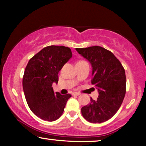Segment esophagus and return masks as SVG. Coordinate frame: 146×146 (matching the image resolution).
<instances>
[{
	"mask_svg": "<svg viewBox=\"0 0 146 146\" xmlns=\"http://www.w3.org/2000/svg\"><path fill=\"white\" fill-rule=\"evenodd\" d=\"M73 95L74 96H79V95H80V94L78 93V92H74Z\"/></svg>",
	"mask_w": 146,
	"mask_h": 146,
	"instance_id": "esophagus-1",
	"label": "esophagus"
}]
</instances>
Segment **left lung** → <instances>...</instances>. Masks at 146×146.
Listing matches in <instances>:
<instances>
[{
	"label": "left lung",
	"instance_id": "8db88e82",
	"mask_svg": "<svg viewBox=\"0 0 146 146\" xmlns=\"http://www.w3.org/2000/svg\"><path fill=\"white\" fill-rule=\"evenodd\" d=\"M76 51L90 62L92 67V84L98 89L96 100L90 99L82 108L83 117L91 123H102L113 117L124 98L126 91L125 70L111 52L98 46Z\"/></svg>",
	"mask_w": 146,
	"mask_h": 146
}]
</instances>
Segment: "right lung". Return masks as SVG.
Listing matches in <instances>:
<instances>
[{"mask_svg":"<svg viewBox=\"0 0 146 146\" xmlns=\"http://www.w3.org/2000/svg\"><path fill=\"white\" fill-rule=\"evenodd\" d=\"M72 56L70 48L48 46L30 59L23 78V87L30 109L43 120L53 121L62 114L70 94L54 92L52 84L58 72Z\"/></svg>","mask_w":146,"mask_h":146,"instance_id":"1","label":"right lung"}]
</instances>
